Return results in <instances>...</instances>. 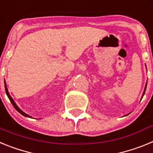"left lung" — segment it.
Segmentation results:
<instances>
[{
  "instance_id": "obj_1",
  "label": "left lung",
  "mask_w": 153,
  "mask_h": 153,
  "mask_svg": "<svg viewBox=\"0 0 153 153\" xmlns=\"http://www.w3.org/2000/svg\"><path fill=\"white\" fill-rule=\"evenodd\" d=\"M146 87H145V90H144V92H143V95H144V93H145V92H146Z\"/></svg>"
}]
</instances>
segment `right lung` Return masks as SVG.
I'll use <instances>...</instances> for the list:
<instances>
[{
	"label": "right lung",
	"instance_id": "obj_1",
	"mask_svg": "<svg viewBox=\"0 0 153 153\" xmlns=\"http://www.w3.org/2000/svg\"><path fill=\"white\" fill-rule=\"evenodd\" d=\"M4 86H5V91H6L7 96V97H8V98H9L10 101V102H11V103H12V105H13V107L15 108L16 110H17V111H18L19 113H21V115H23V116H24V117H29V116H28L27 114H26V113H24V112H23L22 110H21V109H20V108L18 107V106H17V104H16L15 102H14V101L13 100V99L11 98V97H10V94H9V93H8V90H7V86H6V83H5V81H4Z\"/></svg>",
	"mask_w": 153,
	"mask_h": 153
}]
</instances>
